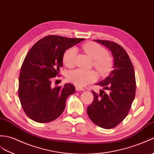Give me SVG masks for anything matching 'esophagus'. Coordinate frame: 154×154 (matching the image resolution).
<instances>
[{
    "label": "esophagus",
    "mask_w": 154,
    "mask_h": 154,
    "mask_svg": "<svg viewBox=\"0 0 154 154\" xmlns=\"http://www.w3.org/2000/svg\"><path fill=\"white\" fill-rule=\"evenodd\" d=\"M75 89L77 91H85V89L81 87H76Z\"/></svg>",
    "instance_id": "34e87169"
}]
</instances>
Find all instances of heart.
I'll list each match as a JSON object with an SVG mask.
<instances>
[{
    "mask_svg": "<svg viewBox=\"0 0 154 154\" xmlns=\"http://www.w3.org/2000/svg\"><path fill=\"white\" fill-rule=\"evenodd\" d=\"M83 49L88 56L94 60V65L98 72L103 75L110 70L112 66V59L107 54V52L100 45L93 42H88L83 45ZM77 50L75 47H71L64 52L63 62L66 66L72 67L75 64ZM97 79L95 71L77 69L71 71L67 75V79L71 83L79 87H85L92 83Z\"/></svg>",
    "mask_w": 154,
    "mask_h": 154,
    "instance_id": "1",
    "label": "heart"
}]
</instances>
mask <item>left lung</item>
<instances>
[{
  "instance_id": "8db88e82",
  "label": "left lung",
  "mask_w": 154,
  "mask_h": 154,
  "mask_svg": "<svg viewBox=\"0 0 154 154\" xmlns=\"http://www.w3.org/2000/svg\"><path fill=\"white\" fill-rule=\"evenodd\" d=\"M108 48L113 58V69L96 85L102 87L100 94L92 91L94 100L87 108L91 120L96 125L109 129L119 125L128 115L135 97L134 67L125 49L116 42L94 40Z\"/></svg>"
}]
</instances>
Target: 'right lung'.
<instances>
[{"label": "right lung", "mask_w": 154, "mask_h": 154, "mask_svg": "<svg viewBox=\"0 0 154 154\" xmlns=\"http://www.w3.org/2000/svg\"><path fill=\"white\" fill-rule=\"evenodd\" d=\"M84 39L48 35L28 52L21 67L18 95L23 109L32 120L48 123L63 113L67 97L75 88L70 83L52 87L51 80L63 66L66 50Z\"/></svg>", "instance_id": "obj_1"}]
</instances>
